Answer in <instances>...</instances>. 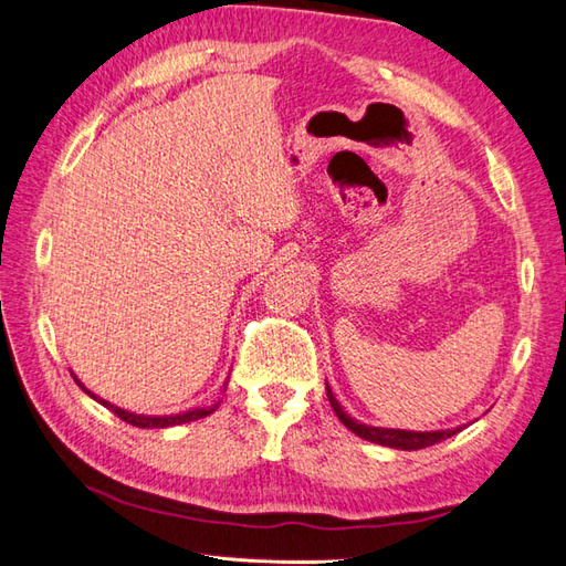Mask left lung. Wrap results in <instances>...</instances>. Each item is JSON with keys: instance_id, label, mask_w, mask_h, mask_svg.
Returning <instances> with one entry per match:
<instances>
[{"instance_id": "1", "label": "left lung", "mask_w": 566, "mask_h": 566, "mask_svg": "<svg viewBox=\"0 0 566 566\" xmlns=\"http://www.w3.org/2000/svg\"><path fill=\"white\" fill-rule=\"evenodd\" d=\"M325 389H327V399L332 403V409H335L339 421L346 428H349L352 432H356L358 438H364V440L375 442V444L395 447V449H407V452H411V449H423V447H430L434 442H442V440L452 438V434H457L461 430V428H449V430H399V428H375V426L358 423L356 418H352L349 413L342 409V403L337 401L335 395H332L329 385Z\"/></svg>"}]
</instances>
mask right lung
<instances>
[{
    "label": "right lung",
    "instance_id": "obj_1",
    "mask_svg": "<svg viewBox=\"0 0 566 566\" xmlns=\"http://www.w3.org/2000/svg\"><path fill=\"white\" fill-rule=\"evenodd\" d=\"M74 375V373H71ZM74 380L78 382V387H83V382L76 378L74 375ZM85 389V387H83ZM85 395H91L95 401H99L103 403V407H107L112 413H117L122 421H126L128 426H136V428H171V426H181V423H191V421H198V418H206V416H210L214 409H217V403H212V407H202V409H191V411H184V413H174V416H143V413H132V411H124V409H119V407H114V403H109V401H105V399H99V397H95L91 389H85Z\"/></svg>",
    "mask_w": 566,
    "mask_h": 566
}]
</instances>
